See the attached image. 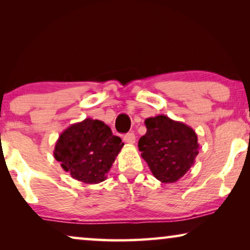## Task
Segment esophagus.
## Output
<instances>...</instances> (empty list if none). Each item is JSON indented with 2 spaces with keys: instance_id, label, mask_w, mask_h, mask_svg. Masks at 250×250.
Listing matches in <instances>:
<instances>
[{
  "instance_id": "34e87169",
  "label": "esophagus",
  "mask_w": 250,
  "mask_h": 250,
  "mask_svg": "<svg viewBox=\"0 0 250 250\" xmlns=\"http://www.w3.org/2000/svg\"><path fill=\"white\" fill-rule=\"evenodd\" d=\"M124 141L127 143V145H133V143L135 142L134 133H127V134L124 136Z\"/></svg>"
}]
</instances>
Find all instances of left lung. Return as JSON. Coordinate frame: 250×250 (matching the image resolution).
Returning a JSON list of instances; mask_svg holds the SVG:
<instances>
[{
	"instance_id": "8db88e82",
	"label": "left lung",
	"mask_w": 250,
	"mask_h": 250,
	"mask_svg": "<svg viewBox=\"0 0 250 250\" xmlns=\"http://www.w3.org/2000/svg\"><path fill=\"white\" fill-rule=\"evenodd\" d=\"M146 133L139 140V150L157 180L174 183L196 162L198 136L190 126L165 115L146 118Z\"/></svg>"
}]
</instances>
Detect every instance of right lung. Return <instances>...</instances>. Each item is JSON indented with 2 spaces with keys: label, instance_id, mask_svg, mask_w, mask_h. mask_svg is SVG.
Wrapping results in <instances>:
<instances>
[{
  "label": "right lung",
  "instance_id": "add662e5",
  "mask_svg": "<svg viewBox=\"0 0 250 250\" xmlns=\"http://www.w3.org/2000/svg\"><path fill=\"white\" fill-rule=\"evenodd\" d=\"M123 146L122 139L112 135L110 127L104 122L85 118L61 133L53 156L73 179L97 184L107 179Z\"/></svg>",
  "mask_w": 250,
  "mask_h": 250
}]
</instances>
